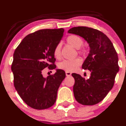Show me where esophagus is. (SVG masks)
<instances>
[{"mask_svg": "<svg viewBox=\"0 0 126 126\" xmlns=\"http://www.w3.org/2000/svg\"><path fill=\"white\" fill-rule=\"evenodd\" d=\"M65 74L67 76H70L71 75V73L70 72H69V71H66Z\"/></svg>", "mask_w": 126, "mask_h": 126, "instance_id": "1", "label": "esophagus"}]
</instances>
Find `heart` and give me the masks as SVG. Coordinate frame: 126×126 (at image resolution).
I'll return each mask as SVG.
<instances>
[{
	"instance_id": "b5f03b06",
	"label": "heart",
	"mask_w": 126,
	"mask_h": 126,
	"mask_svg": "<svg viewBox=\"0 0 126 126\" xmlns=\"http://www.w3.org/2000/svg\"><path fill=\"white\" fill-rule=\"evenodd\" d=\"M66 40L69 44L76 48H79L83 44V39L78 35H70L67 36ZM61 46L60 44H58L54 48L53 53L54 56L56 59H59L61 58ZM80 51L83 53H85L84 49H82ZM81 63H82V61L79 58L73 59H65L59 63L58 67L61 70L70 72V71H73L76 70L77 68L81 64Z\"/></svg>"
}]
</instances>
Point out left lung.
I'll return each instance as SVG.
<instances>
[{"instance_id": "obj_1", "label": "left lung", "mask_w": 126, "mask_h": 126, "mask_svg": "<svg viewBox=\"0 0 126 126\" xmlns=\"http://www.w3.org/2000/svg\"><path fill=\"white\" fill-rule=\"evenodd\" d=\"M68 32L83 37L90 47L82 68L90 70L91 76L85 80L79 74H72L74 97L83 105H95L105 98L114 85L119 71L117 53L109 38L97 29L78 26Z\"/></svg>"}]
</instances>
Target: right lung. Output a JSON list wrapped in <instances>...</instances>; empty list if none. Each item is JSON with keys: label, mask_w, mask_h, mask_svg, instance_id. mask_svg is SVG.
<instances>
[{"label": "right lung", "mask_w": 126, "mask_h": 126, "mask_svg": "<svg viewBox=\"0 0 126 126\" xmlns=\"http://www.w3.org/2000/svg\"><path fill=\"white\" fill-rule=\"evenodd\" d=\"M64 29L38 30L25 36L15 50L11 70L14 85L25 103L41 110L55 104L58 88L65 73L57 69L55 74L44 78L43 70L56 68L53 49L59 44Z\"/></svg>", "instance_id": "right-lung-1"}]
</instances>
